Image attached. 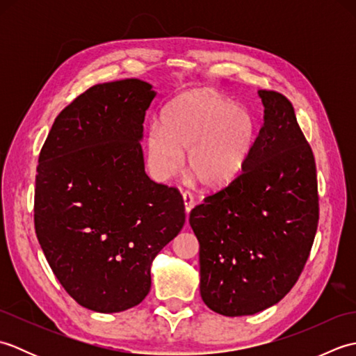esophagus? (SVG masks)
I'll return each mask as SVG.
<instances>
[{"label":"esophagus","instance_id":"esophagus-1","mask_svg":"<svg viewBox=\"0 0 356 356\" xmlns=\"http://www.w3.org/2000/svg\"><path fill=\"white\" fill-rule=\"evenodd\" d=\"M182 195H184V203H185L186 214H190V211H191L193 207H194V195H193L190 191H184Z\"/></svg>","mask_w":356,"mask_h":356}]
</instances>
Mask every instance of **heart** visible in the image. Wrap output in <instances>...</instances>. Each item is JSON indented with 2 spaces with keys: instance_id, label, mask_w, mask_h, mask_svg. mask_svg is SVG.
<instances>
[{
  "instance_id": "obj_1",
  "label": "heart",
  "mask_w": 356,
  "mask_h": 356,
  "mask_svg": "<svg viewBox=\"0 0 356 356\" xmlns=\"http://www.w3.org/2000/svg\"><path fill=\"white\" fill-rule=\"evenodd\" d=\"M255 134V119L246 108L214 92H190L166 105L161 124L148 127V170L159 182L170 180L188 151V170L203 186L220 188L245 168Z\"/></svg>"
}]
</instances>
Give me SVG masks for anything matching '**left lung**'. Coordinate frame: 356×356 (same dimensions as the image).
<instances>
[{"label":"left lung","instance_id":"1","mask_svg":"<svg viewBox=\"0 0 356 356\" xmlns=\"http://www.w3.org/2000/svg\"><path fill=\"white\" fill-rule=\"evenodd\" d=\"M264 122L245 168L190 214L200 243V295L225 316L278 303L305 269L318 228L312 148L291 101L260 90Z\"/></svg>","mask_w":356,"mask_h":356}]
</instances>
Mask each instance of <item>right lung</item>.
Segmentation results:
<instances>
[{
	"mask_svg": "<svg viewBox=\"0 0 356 356\" xmlns=\"http://www.w3.org/2000/svg\"><path fill=\"white\" fill-rule=\"evenodd\" d=\"M154 96L140 79L90 87L59 113L38 159V241L67 293L90 311L138 306L154 257L185 223L182 194L143 166L139 140Z\"/></svg>",
	"mask_w": 356,
	"mask_h": 356,
	"instance_id": "right-lung-1",
	"label": "right lung"
}]
</instances>
